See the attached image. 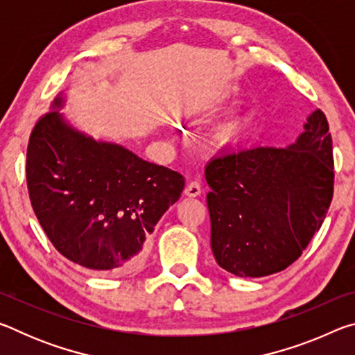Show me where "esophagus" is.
<instances>
[{"label": "esophagus", "mask_w": 355, "mask_h": 355, "mask_svg": "<svg viewBox=\"0 0 355 355\" xmlns=\"http://www.w3.org/2000/svg\"><path fill=\"white\" fill-rule=\"evenodd\" d=\"M200 192H202V188L199 182H189L188 186L184 188V194L188 197H197L200 196Z\"/></svg>", "instance_id": "esophagus-1"}]
</instances>
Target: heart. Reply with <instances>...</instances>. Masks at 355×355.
Returning <instances> with one entry per match:
<instances>
[{"label":"heart","instance_id":"b5f03b06","mask_svg":"<svg viewBox=\"0 0 355 355\" xmlns=\"http://www.w3.org/2000/svg\"><path fill=\"white\" fill-rule=\"evenodd\" d=\"M230 135H232V130H230ZM233 135H235V130H233Z\"/></svg>","mask_w":355,"mask_h":355}]
</instances>
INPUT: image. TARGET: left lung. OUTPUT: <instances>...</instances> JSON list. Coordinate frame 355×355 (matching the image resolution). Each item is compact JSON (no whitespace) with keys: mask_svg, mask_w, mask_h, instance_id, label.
Returning a JSON list of instances; mask_svg holds the SVG:
<instances>
[{"mask_svg":"<svg viewBox=\"0 0 355 355\" xmlns=\"http://www.w3.org/2000/svg\"><path fill=\"white\" fill-rule=\"evenodd\" d=\"M290 147L236 148L205 169L216 261L238 277L280 272L307 249L334 196V153L321 110Z\"/></svg>","mask_w":355,"mask_h":355,"instance_id":"left-lung-1","label":"left lung"}]
</instances>
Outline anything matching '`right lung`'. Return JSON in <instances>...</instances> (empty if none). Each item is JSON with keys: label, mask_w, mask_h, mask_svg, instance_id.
I'll return each mask as SVG.
<instances>
[{"label": "right lung", "mask_w": 355, "mask_h": 355, "mask_svg": "<svg viewBox=\"0 0 355 355\" xmlns=\"http://www.w3.org/2000/svg\"><path fill=\"white\" fill-rule=\"evenodd\" d=\"M26 183L59 254L112 277L141 266L155 225L184 188L182 173L78 133L55 111L45 112L29 136Z\"/></svg>", "instance_id": "obj_1"}]
</instances>
